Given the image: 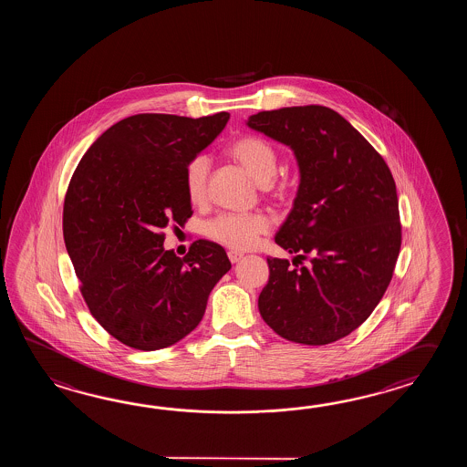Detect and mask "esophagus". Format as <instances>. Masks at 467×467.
Returning a JSON list of instances; mask_svg holds the SVG:
<instances>
[{"label": "esophagus", "mask_w": 467, "mask_h": 467, "mask_svg": "<svg viewBox=\"0 0 467 467\" xmlns=\"http://www.w3.org/2000/svg\"><path fill=\"white\" fill-rule=\"evenodd\" d=\"M242 257H244V254H242V252H237V250H230L229 258L232 264H237L238 260H240Z\"/></svg>", "instance_id": "34e87169"}]
</instances>
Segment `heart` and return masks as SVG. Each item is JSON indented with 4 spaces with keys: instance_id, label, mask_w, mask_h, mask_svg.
<instances>
[{
    "instance_id": "heart-1",
    "label": "heart",
    "mask_w": 467,
    "mask_h": 467,
    "mask_svg": "<svg viewBox=\"0 0 467 467\" xmlns=\"http://www.w3.org/2000/svg\"><path fill=\"white\" fill-rule=\"evenodd\" d=\"M230 159L235 160L242 169L260 185H267L277 171V151L258 137H242L229 147ZM210 160L197 155L190 160L183 173V185L192 203H202L207 193ZM270 230V219L262 212L254 213H222L209 220L203 227L205 235L223 247L247 250Z\"/></svg>"
}]
</instances>
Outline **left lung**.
<instances>
[{
    "mask_svg": "<svg viewBox=\"0 0 467 467\" xmlns=\"http://www.w3.org/2000/svg\"><path fill=\"white\" fill-rule=\"evenodd\" d=\"M252 130L294 150L300 183L267 258L260 316L280 337L326 346L368 320L400 250L396 182L376 149L337 111L288 107L248 117ZM308 259L307 266L296 264Z\"/></svg>",
    "mask_w": 467,
    "mask_h": 467,
    "instance_id": "1",
    "label": "left lung"
}]
</instances>
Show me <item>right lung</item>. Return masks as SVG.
<instances>
[{"instance_id": "right-lung-1", "label": "right lung", "mask_w": 467, "mask_h": 467, "mask_svg": "<svg viewBox=\"0 0 467 467\" xmlns=\"http://www.w3.org/2000/svg\"><path fill=\"white\" fill-rule=\"evenodd\" d=\"M230 115L140 113L119 119L79 160L63 205V237L91 316L139 350L177 344L197 327L230 268L223 247L197 240L177 257L170 223L192 217L183 173Z\"/></svg>"}]
</instances>
